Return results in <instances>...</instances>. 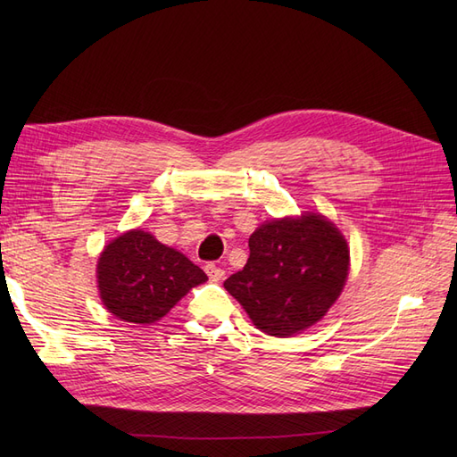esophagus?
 <instances>
[{
    "mask_svg": "<svg viewBox=\"0 0 457 457\" xmlns=\"http://www.w3.org/2000/svg\"><path fill=\"white\" fill-rule=\"evenodd\" d=\"M205 272H207V276H210V280H213V282H219V280L225 278V270L219 269L215 262H207Z\"/></svg>",
    "mask_w": 457,
    "mask_h": 457,
    "instance_id": "34e87169",
    "label": "esophagus"
}]
</instances>
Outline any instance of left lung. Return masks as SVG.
I'll list each match as a JSON object with an SVG mask.
<instances>
[{"mask_svg": "<svg viewBox=\"0 0 457 457\" xmlns=\"http://www.w3.org/2000/svg\"><path fill=\"white\" fill-rule=\"evenodd\" d=\"M349 245L318 213L272 219L250 237L245 267L225 280L252 322L287 337L314 326L334 305L349 274Z\"/></svg>", "mask_w": 457, "mask_h": 457, "instance_id": "obj_1", "label": "left lung"}]
</instances>
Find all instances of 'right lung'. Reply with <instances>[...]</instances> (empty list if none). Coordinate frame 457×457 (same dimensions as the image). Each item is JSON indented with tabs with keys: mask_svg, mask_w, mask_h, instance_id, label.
I'll return each instance as SVG.
<instances>
[{
	"mask_svg": "<svg viewBox=\"0 0 457 457\" xmlns=\"http://www.w3.org/2000/svg\"><path fill=\"white\" fill-rule=\"evenodd\" d=\"M96 280L108 312L123 322L154 324L207 276L181 252L133 228L104 247Z\"/></svg>",
	"mask_w": 457,
	"mask_h": 457,
	"instance_id": "obj_1",
	"label": "right lung"
}]
</instances>
